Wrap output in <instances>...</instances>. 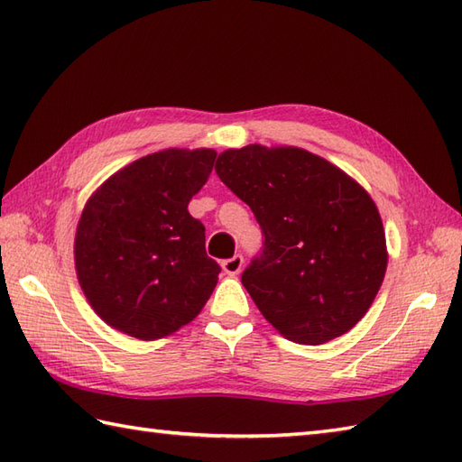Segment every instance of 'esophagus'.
<instances>
[{
    "mask_svg": "<svg viewBox=\"0 0 462 462\" xmlns=\"http://www.w3.org/2000/svg\"><path fill=\"white\" fill-rule=\"evenodd\" d=\"M242 266H244V256H242V254H234L232 258H226L222 262V270L228 273V276H236V273H240Z\"/></svg>",
    "mask_w": 462,
    "mask_h": 462,
    "instance_id": "34e87169",
    "label": "esophagus"
}]
</instances>
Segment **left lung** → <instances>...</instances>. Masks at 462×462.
I'll use <instances>...</instances> for the list:
<instances>
[{
    "mask_svg": "<svg viewBox=\"0 0 462 462\" xmlns=\"http://www.w3.org/2000/svg\"><path fill=\"white\" fill-rule=\"evenodd\" d=\"M216 174L262 228V248L242 273L262 316L306 346L356 326L387 268L385 232L371 196L337 166L293 146L224 151Z\"/></svg>",
    "mask_w": 462,
    "mask_h": 462,
    "instance_id": "1",
    "label": "left lung"
}]
</instances>
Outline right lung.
Returning a JSON list of instances; mask_svg holds the SVG:
<instances>
[{
  "label": "right lung",
  "instance_id": "add662e5",
  "mask_svg": "<svg viewBox=\"0 0 462 462\" xmlns=\"http://www.w3.org/2000/svg\"><path fill=\"white\" fill-rule=\"evenodd\" d=\"M216 152L169 149L113 174L81 214L75 268L93 310L136 339H159L199 316L220 266L189 202Z\"/></svg>",
  "mask_w": 462,
  "mask_h": 462
}]
</instances>
